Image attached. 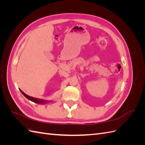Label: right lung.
Instances as JSON below:
<instances>
[{
  "label": "right lung",
  "mask_w": 145,
  "mask_h": 145,
  "mask_svg": "<svg viewBox=\"0 0 145 145\" xmlns=\"http://www.w3.org/2000/svg\"><path fill=\"white\" fill-rule=\"evenodd\" d=\"M20 91L22 93V94L26 98H27L28 100L32 101V102H33L34 103H36L37 104H45L46 103H48V102H50V100H43V99H40L31 97V96H29L27 94H26L25 93H24V92L22 91L21 89H20Z\"/></svg>",
  "instance_id": "add662e5"
}]
</instances>
